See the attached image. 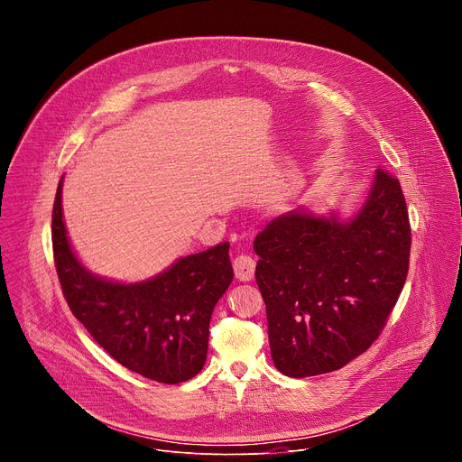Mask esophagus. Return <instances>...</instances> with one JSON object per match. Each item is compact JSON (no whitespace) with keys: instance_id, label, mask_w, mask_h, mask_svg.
Instances as JSON below:
<instances>
[{"instance_id":"esophagus-1","label":"esophagus","mask_w":462,"mask_h":462,"mask_svg":"<svg viewBox=\"0 0 462 462\" xmlns=\"http://www.w3.org/2000/svg\"><path fill=\"white\" fill-rule=\"evenodd\" d=\"M234 273L239 282H250L255 273V261L252 255L241 254L234 259Z\"/></svg>"}]
</instances>
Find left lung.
<instances>
[{"label": "left lung", "instance_id": "1", "mask_svg": "<svg viewBox=\"0 0 462 462\" xmlns=\"http://www.w3.org/2000/svg\"><path fill=\"white\" fill-rule=\"evenodd\" d=\"M410 248L404 193L383 170L351 219L292 210L259 232L255 282L278 371L323 374L365 353L402 292Z\"/></svg>", "mask_w": 462, "mask_h": 462}]
</instances>
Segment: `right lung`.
<instances>
[{
    "mask_svg": "<svg viewBox=\"0 0 462 462\" xmlns=\"http://www.w3.org/2000/svg\"><path fill=\"white\" fill-rule=\"evenodd\" d=\"M61 182L52 208V250L58 280L75 318L118 364L150 380L180 383L199 373L208 353L216 303L234 280L228 243L177 259L139 283L89 273L68 237Z\"/></svg>",
    "mask_w": 462,
    "mask_h": 462,
    "instance_id": "add662e5",
    "label": "right lung"
}]
</instances>
